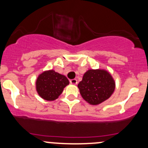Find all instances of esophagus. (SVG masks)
I'll return each instance as SVG.
<instances>
[{
  "label": "esophagus",
  "mask_w": 148,
  "mask_h": 148,
  "mask_svg": "<svg viewBox=\"0 0 148 148\" xmlns=\"http://www.w3.org/2000/svg\"><path fill=\"white\" fill-rule=\"evenodd\" d=\"M70 82H71V84H73V85H76V84L77 83V80H76V79H71V80H70Z\"/></svg>",
  "instance_id": "obj_1"
}]
</instances>
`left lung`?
<instances>
[{
  "instance_id": "8db88e82",
  "label": "left lung",
  "mask_w": 148,
  "mask_h": 148,
  "mask_svg": "<svg viewBox=\"0 0 148 148\" xmlns=\"http://www.w3.org/2000/svg\"><path fill=\"white\" fill-rule=\"evenodd\" d=\"M77 87L85 101L97 105L110 97L115 89V82L107 71L89 70L84 74Z\"/></svg>"
}]
</instances>
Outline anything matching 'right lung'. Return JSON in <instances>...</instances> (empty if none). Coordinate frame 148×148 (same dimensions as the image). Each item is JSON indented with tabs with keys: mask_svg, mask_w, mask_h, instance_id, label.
Returning <instances> with one entry per match:
<instances>
[{
	"mask_svg": "<svg viewBox=\"0 0 148 148\" xmlns=\"http://www.w3.org/2000/svg\"><path fill=\"white\" fill-rule=\"evenodd\" d=\"M69 84L68 78L53 70L45 71L36 80V91L41 97L53 101L63 92V88Z\"/></svg>",
	"mask_w": 148,
	"mask_h": 148,
	"instance_id": "1",
	"label": "right lung"
}]
</instances>
